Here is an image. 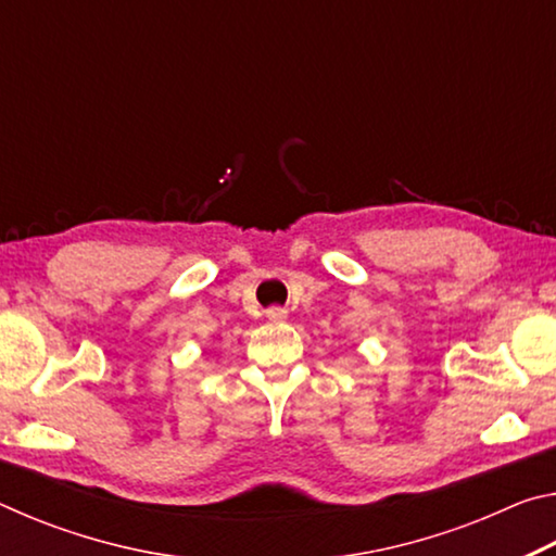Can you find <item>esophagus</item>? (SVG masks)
<instances>
[{"label": "esophagus", "instance_id": "1", "mask_svg": "<svg viewBox=\"0 0 556 556\" xmlns=\"http://www.w3.org/2000/svg\"><path fill=\"white\" fill-rule=\"evenodd\" d=\"M265 314H267L269 321H285L289 312H287V308H281V306H269Z\"/></svg>", "mask_w": 556, "mask_h": 556}]
</instances>
